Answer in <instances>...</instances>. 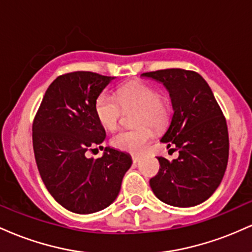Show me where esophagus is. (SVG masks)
<instances>
[{"label":"esophagus","instance_id":"1","mask_svg":"<svg viewBox=\"0 0 252 252\" xmlns=\"http://www.w3.org/2000/svg\"><path fill=\"white\" fill-rule=\"evenodd\" d=\"M140 160H141V156H138V155H132V162L137 163V162H140Z\"/></svg>","mask_w":252,"mask_h":252}]
</instances>
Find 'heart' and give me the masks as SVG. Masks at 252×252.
I'll return each instance as SVG.
<instances>
[{"label": "heart", "instance_id": "b5f03b06", "mask_svg": "<svg viewBox=\"0 0 252 252\" xmlns=\"http://www.w3.org/2000/svg\"><path fill=\"white\" fill-rule=\"evenodd\" d=\"M123 109L137 108L132 129H122L111 137L112 147L132 154L142 153L153 137V128H161L168 118L169 106L167 99L158 94L153 86L141 82L124 84L117 89L116 96L104 91L94 102V114L105 129L114 130Z\"/></svg>", "mask_w": 252, "mask_h": 252}]
</instances>
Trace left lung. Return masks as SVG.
Instances as JSON below:
<instances>
[{
	"instance_id": "8db88e82",
	"label": "left lung",
	"mask_w": 252,
	"mask_h": 252,
	"mask_svg": "<svg viewBox=\"0 0 252 252\" xmlns=\"http://www.w3.org/2000/svg\"><path fill=\"white\" fill-rule=\"evenodd\" d=\"M142 77L163 84L173 114L161 142L179 150L173 161L158 158L160 169L150 179L154 194L166 204L192 207L210 198L224 176L228 158L226 120L206 80L194 71L167 68Z\"/></svg>"
}]
</instances>
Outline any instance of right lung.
I'll use <instances>...</instances> for the list:
<instances>
[{
	"instance_id": "1",
	"label": "right lung",
	"mask_w": 252,
	"mask_h": 252,
	"mask_svg": "<svg viewBox=\"0 0 252 252\" xmlns=\"http://www.w3.org/2000/svg\"><path fill=\"white\" fill-rule=\"evenodd\" d=\"M114 79L88 71L59 76L34 118L33 149L43 184L57 202L79 215L112 204L132 163L129 154L110 147L102 158L85 156L96 146L103 149L105 130L94 114V102Z\"/></svg>"
}]
</instances>
